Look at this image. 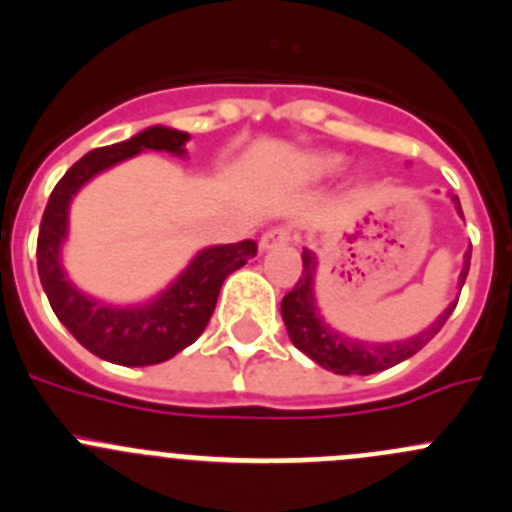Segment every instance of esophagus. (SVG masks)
Returning <instances> with one entry per match:
<instances>
[{"label":"esophagus","mask_w":512,"mask_h":512,"mask_svg":"<svg viewBox=\"0 0 512 512\" xmlns=\"http://www.w3.org/2000/svg\"><path fill=\"white\" fill-rule=\"evenodd\" d=\"M290 237H292L290 227H272V230H267L265 235L260 237V250L267 252V250H275V247L287 245Z\"/></svg>","instance_id":"obj_1"}]
</instances>
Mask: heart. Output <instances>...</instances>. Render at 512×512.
Masks as SVG:
<instances>
[{"label":"heart","mask_w":512,"mask_h":512,"mask_svg":"<svg viewBox=\"0 0 512 512\" xmlns=\"http://www.w3.org/2000/svg\"><path fill=\"white\" fill-rule=\"evenodd\" d=\"M342 165H345V160L340 155H312L307 157L305 172L310 177H315V180H320V177L337 175L342 170Z\"/></svg>","instance_id":"b5f03b06"}]
</instances>
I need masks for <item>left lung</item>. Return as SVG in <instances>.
Instances as JSON below:
<instances>
[{
	"mask_svg": "<svg viewBox=\"0 0 512 512\" xmlns=\"http://www.w3.org/2000/svg\"><path fill=\"white\" fill-rule=\"evenodd\" d=\"M458 215L463 217L460 210V200L453 195ZM470 252L473 247L465 250L463 257V270L458 277V290H463L465 277L470 270ZM315 275H317V257L312 250H302V275L297 285L282 297V320H285L287 335H290L292 345L297 350L305 352L307 357L322 365L325 370L337 372V375H372V372L388 370V367L398 365V362L408 360L415 352L423 350L430 340L440 332V327L448 322L453 315L458 297L445 307L443 315L425 327L418 335L408 337V340H395V342H365L347 337L345 332H337L335 327L327 325L320 315V307L315 300ZM460 295V292H458Z\"/></svg>",
	"mask_w": 512,
	"mask_h": 512,
	"instance_id": "1",
	"label": "left lung"
}]
</instances>
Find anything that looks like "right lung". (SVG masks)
<instances>
[{"label": "right lung", "instance_id": "add662e5", "mask_svg": "<svg viewBox=\"0 0 512 512\" xmlns=\"http://www.w3.org/2000/svg\"><path fill=\"white\" fill-rule=\"evenodd\" d=\"M187 140V132L172 127H147L130 140L87 152L57 182L42 215L37 270L49 305L79 345L114 365H157L192 345L210 322L227 275L257 255L255 240L205 247L167 290L140 305H107L84 295L67 280L62 267V242L67 240L72 197L94 175L145 150L185 157Z\"/></svg>", "mask_w": 512, "mask_h": 512}]
</instances>
